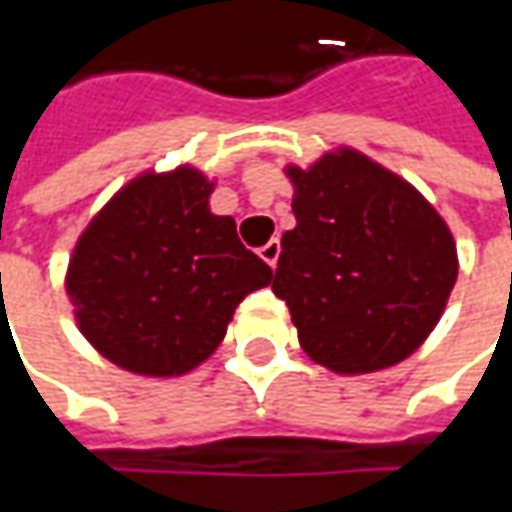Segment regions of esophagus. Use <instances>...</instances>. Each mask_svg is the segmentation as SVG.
Wrapping results in <instances>:
<instances>
[{"mask_svg": "<svg viewBox=\"0 0 512 512\" xmlns=\"http://www.w3.org/2000/svg\"><path fill=\"white\" fill-rule=\"evenodd\" d=\"M279 253H282V242H279V239H270L265 247H259V256H262L270 267H276V262H279Z\"/></svg>", "mask_w": 512, "mask_h": 512, "instance_id": "34e87169", "label": "esophagus"}]
</instances>
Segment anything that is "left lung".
Instances as JSON below:
<instances>
[{
    "label": "left lung",
    "mask_w": 512,
    "mask_h": 512,
    "mask_svg": "<svg viewBox=\"0 0 512 512\" xmlns=\"http://www.w3.org/2000/svg\"><path fill=\"white\" fill-rule=\"evenodd\" d=\"M296 227L282 236L273 293L299 344L336 373H373L430 336L456 285L444 219L396 173L356 150L287 168Z\"/></svg>",
    "instance_id": "1"
}]
</instances>
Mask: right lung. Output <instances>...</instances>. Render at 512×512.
Here are the masks:
<instances>
[{"label": "right lung", "mask_w": 512, "mask_h": 512, "mask_svg": "<svg viewBox=\"0 0 512 512\" xmlns=\"http://www.w3.org/2000/svg\"><path fill=\"white\" fill-rule=\"evenodd\" d=\"M199 170L145 173L82 233L68 267L79 327L105 359L142 376L193 370L225 339L239 302L273 270L213 216Z\"/></svg>", "instance_id": "obj_1"}]
</instances>
